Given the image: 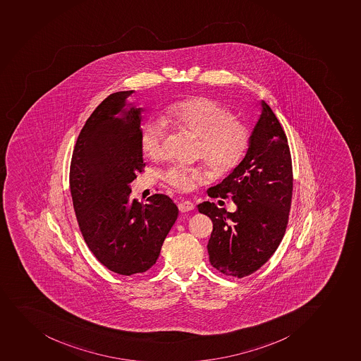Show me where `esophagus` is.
<instances>
[{
    "label": "esophagus",
    "instance_id": "esophagus-1",
    "mask_svg": "<svg viewBox=\"0 0 361 361\" xmlns=\"http://www.w3.org/2000/svg\"><path fill=\"white\" fill-rule=\"evenodd\" d=\"M178 208L182 213H186V212H190V210H194L195 204L192 202L182 201L179 203Z\"/></svg>",
    "mask_w": 361,
    "mask_h": 361
}]
</instances>
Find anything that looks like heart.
<instances>
[{
  "label": "heart",
  "instance_id": "heart-1",
  "mask_svg": "<svg viewBox=\"0 0 361 361\" xmlns=\"http://www.w3.org/2000/svg\"><path fill=\"white\" fill-rule=\"evenodd\" d=\"M160 120L191 134L200 142L202 161L215 176L234 171L243 163L251 146V132L235 121L231 110L214 99L195 96L172 103L164 109ZM165 128L158 121L147 122L141 129V149L145 156L158 159L163 154ZM167 182L177 189L189 191L204 179L200 170L173 167L166 172Z\"/></svg>",
  "mask_w": 361,
  "mask_h": 361
}]
</instances>
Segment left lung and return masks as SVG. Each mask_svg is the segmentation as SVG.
Segmentation results:
<instances>
[{
	"instance_id": "left-lung-1",
	"label": "left lung",
	"mask_w": 361,
	"mask_h": 361,
	"mask_svg": "<svg viewBox=\"0 0 361 361\" xmlns=\"http://www.w3.org/2000/svg\"><path fill=\"white\" fill-rule=\"evenodd\" d=\"M243 163L208 190L210 197H229L228 213L203 202L198 212L213 221L208 243L210 264L221 274L243 278L269 260L284 236L293 197V163L288 139L265 101Z\"/></svg>"
}]
</instances>
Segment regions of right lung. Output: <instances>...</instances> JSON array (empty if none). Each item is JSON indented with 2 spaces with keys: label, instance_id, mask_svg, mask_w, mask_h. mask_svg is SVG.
Returning <instances> with one entry per match:
<instances>
[{
  "label": "right lung",
  "instance_id": "add662e5",
  "mask_svg": "<svg viewBox=\"0 0 361 361\" xmlns=\"http://www.w3.org/2000/svg\"><path fill=\"white\" fill-rule=\"evenodd\" d=\"M108 96L87 118L73 149L70 190L84 241L106 269L122 276L142 274L156 264L178 208L163 194L147 203L130 198V183L142 171L141 111Z\"/></svg>",
  "mask_w": 361,
  "mask_h": 361
}]
</instances>
